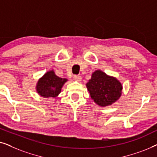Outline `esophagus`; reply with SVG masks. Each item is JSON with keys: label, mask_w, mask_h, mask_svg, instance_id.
<instances>
[{"label": "esophagus", "mask_w": 157, "mask_h": 157, "mask_svg": "<svg viewBox=\"0 0 157 157\" xmlns=\"http://www.w3.org/2000/svg\"><path fill=\"white\" fill-rule=\"evenodd\" d=\"M73 78H74V80L76 81H81L82 78H81V76H78V75H75V76L73 77Z\"/></svg>", "instance_id": "1"}]
</instances>
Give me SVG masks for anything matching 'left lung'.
Returning a JSON list of instances; mask_svg holds the SVG:
<instances>
[{"label": "left lung", "mask_w": 157, "mask_h": 157, "mask_svg": "<svg viewBox=\"0 0 157 157\" xmlns=\"http://www.w3.org/2000/svg\"><path fill=\"white\" fill-rule=\"evenodd\" d=\"M91 98L98 106H111L121 97L122 85L117 78L101 70L94 71L86 84Z\"/></svg>", "instance_id": "left-lung-1"}]
</instances>
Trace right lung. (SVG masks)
Instances as JSON below:
<instances>
[{
    "mask_svg": "<svg viewBox=\"0 0 157 157\" xmlns=\"http://www.w3.org/2000/svg\"><path fill=\"white\" fill-rule=\"evenodd\" d=\"M66 81H68L67 78L57 76L53 70L48 71L38 79L36 86V91L44 98H56Z\"/></svg>",
    "mask_w": 157,
    "mask_h": 157,
    "instance_id": "obj_1",
    "label": "right lung"
}]
</instances>
